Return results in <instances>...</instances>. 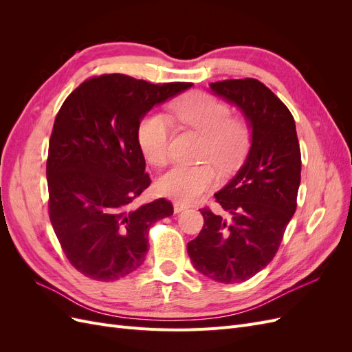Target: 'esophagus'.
Masks as SVG:
<instances>
[{
	"label": "esophagus",
	"mask_w": 352,
	"mask_h": 352,
	"mask_svg": "<svg viewBox=\"0 0 352 352\" xmlns=\"http://www.w3.org/2000/svg\"><path fill=\"white\" fill-rule=\"evenodd\" d=\"M188 208V204H184V202H179V201H176L175 204H173V210H175V212H180V211H184V210H186Z\"/></svg>",
	"instance_id": "1"
}]
</instances>
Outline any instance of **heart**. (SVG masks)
<instances>
[{
  "instance_id": "heart-1",
  "label": "heart",
  "mask_w": 352,
  "mask_h": 352,
  "mask_svg": "<svg viewBox=\"0 0 352 352\" xmlns=\"http://www.w3.org/2000/svg\"><path fill=\"white\" fill-rule=\"evenodd\" d=\"M170 116L204 135V157L221 168L235 166L247 153L251 131L239 117H230V105L208 92H188L168 105ZM172 124L162 113H148L138 126V144L153 166L162 167L168 160ZM214 184V170L207 163L177 164L158 180V192L190 202Z\"/></svg>"
}]
</instances>
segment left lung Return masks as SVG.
Wrapping results in <instances>:
<instances>
[{
    "instance_id": "obj_1",
    "label": "left lung",
    "mask_w": 352,
    "mask_h": 352,
    "mask_svg": "<svg viewBox=\"0 0 352 352\" xmlns=\"http://www.w3.org/2000/svg\"><path fill=\"white\" fill-rule=\"evenodd\" d=\"M210 87L243 111L252 144L235 177L214 195L226 214L199 208L204 226L188 254L207 278L238 283L261 272L280 247L296 210L301 150L294 116L264 83L245 78Z\"/></svg>"
}]
</instances>
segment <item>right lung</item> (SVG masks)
<instances>
[{
  "mask_svg": "<svg viewBox=\"0 0 352 352\" xmlns=\"http://www.w3.org/2000/svg\"><path fill=\"white\" fill-rule=\"evenodd\" d=\"M189 87L101 74L58 110L47 158L48 214L69 263L87 278L111 282L135 272L150 228L173 214L164 198L133 207L151 184L136 132L155 104Z\"/></svg>",
  "mask_w": 352,
  "mask_h": 352,
  "instance_id": "obj_1",
  "label": "right lung"
}]
</instances>
